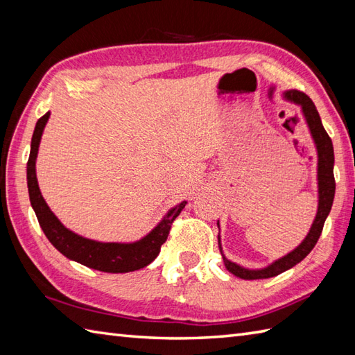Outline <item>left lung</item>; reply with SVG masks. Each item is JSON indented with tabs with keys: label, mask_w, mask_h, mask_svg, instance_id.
Listing matches in <instances>:
<instances>
[{
	"label": "left lung",
	"mask_w": 355,
	"mask_h": 355,
	"mask_svg": "<svg viewBox=\"0 0 355 355\" xmlns=\"http://www.w3.org/2000/svg\"><path fill=\"white\" fill-rule=\"evenodd\" d=\"M284 97L286 101L294 102L302 108L304 117L306 120L308 128H310L315 149H318V184H319L318 214H315L311 229L308 232V235L305 236L302 243L294 248L293 252L285 254L284 258L277 259L273 263H270L268 267L259 268V270L244 268L225 258L221 248V239H220V235H218V245H220V252L223 254L225 268H227L232 275H235L241 279H247V281H252V279H268V277L277 276L296 266V263H299L304 258H306V254L313 250L315 244H318L323 224H325V220L331 212V207H333V201H334L336 180H334L333 141H331L328 132L322 125V120L318 110H315V105L305 93L297 92V89L285 92ZM218 227H220V223H218Z\"/></svg>",
	"instance_id": "8db88e82"
}]
</instances>
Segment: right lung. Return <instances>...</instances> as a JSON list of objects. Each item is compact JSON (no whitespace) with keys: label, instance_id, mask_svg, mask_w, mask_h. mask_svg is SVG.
<instances>
[{"label":"right lung","instance_id":"add662e5","mask_svg":"<svg viewBox=\"0 0 355 355\" xmlns=\"http://www.w3.org/2000/svg\"><path fill=\"white\" fill-rule=\"evenodd\" d=\"M49 117L50 112H45L36 122L27 162L28 197L45 236L69 259L76 261L89 268L105 271V273H128V271H135L149 266L160 253L163 243L168 239L171 225L173 220L182 214L186 201L171 209L168 215L157 224V227L150 230L145 238L135 241V243H99V241L76 235L74 232L64 227V224L51 212L47 202L42 198L40 186H37L35 164L41 135Z\"/></svg>","mask_w":355,"mask_h":355}]
</instances>
